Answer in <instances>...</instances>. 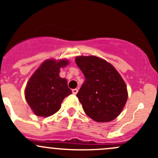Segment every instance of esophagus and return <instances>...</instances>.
Returning <instances> with one entry per match:
<instances>
[{"label":"esophagus","instance_id":"34e87169","mask_svg":"<svg viewBox=\"0 0 158 158\" xmlns=\"http://www.w3.org/2000/svg\"><path fill=\"white\" fill-rule=\"evenodd\" d=\"M77 92H78V90H77V88H76V89H73V90H72V93L74 94H77Z\"/></svg>","mask_w":158,"mask_h":158}]
</instances>
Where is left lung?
<instances>
[{
    "mask_svg": "<svg viewBox=\"0 0 158 158\" xmlns=\"http://www.w3.org/2000/svg\"><path fill=\"white\" fill-rule=\"evenodd\" d=\"M75 62L85 77L77 94L85 113L97 123H108L121 113L127 87L116 69L99 57L77 56Z\"/></svg>",
    "mask_w": 158,
    "mask_h": 158,
    "instance_id": "8db88e82",
    "label": "left lung"
}]
</instances>
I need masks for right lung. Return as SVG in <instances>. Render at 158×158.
<instances>
[{
  "label": "right lung",
  "instance_id": "add662e5",
  "mask_svg": "<svg viewBox=\"0 0 158 158\" xmlns=\"http://www.w3.org/2000/svg\"><path fill=\"white\" fill-rule=\"evenodd\" d=\"M69 64L67 59L45 61L33 73L25 89V98L33 113L48 117L59 110L63 100L72 94L67 80L59 76L60 68Z\"/></svg>",
  "mask_w": 158,
  "mask_h": 158
}]
</instances>
